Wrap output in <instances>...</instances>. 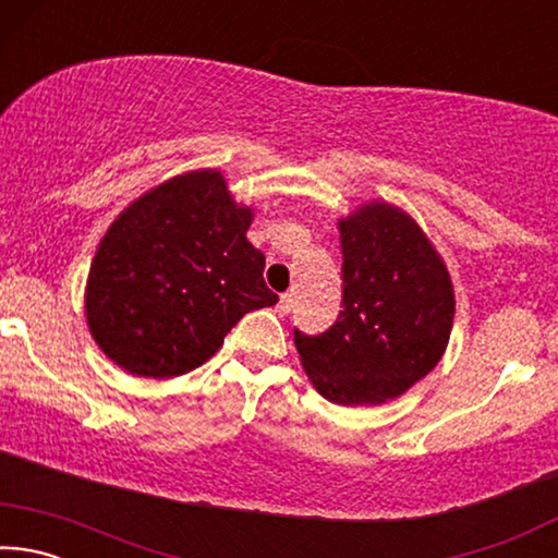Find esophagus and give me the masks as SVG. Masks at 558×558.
Wrapping results in <instances>:
<instances>
[{
	"instance_id": "34e87169",
	"label": "esophagus",
	"mask_w": 558,
	"mask_h": 558,
	"mask_svg": "<svg viewBox=\"0 0 558 558\" xmlns=\"http://www.w3.org/2000/svg\"><path fill=\"white\" fill-rule=\"evenodd\" d=\"M290 310H292V295H288L286 292V295H280V300H278V315L286 317Z\"/></svg>"
}]
</instances>
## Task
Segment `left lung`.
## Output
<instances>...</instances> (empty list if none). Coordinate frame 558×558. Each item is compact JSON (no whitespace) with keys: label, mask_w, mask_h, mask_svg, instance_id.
<instances>
[{"label":"left lung","mask_w":558,"mask_h":558,"mask_svg":"<svg viewBox=\"0 0 558 558\" xmlns=\"http://www.w3.org/2000/svg\"><path fill=\"white\" fill-rule=\"evenodd\" d=\"M342 313L327 332L300 335V364L319 396L381 405L403 396L446 354L456 290L446 260L411 214L384 199L337 219Z\"/></svg>","instance_id":"obj_1"}]
</instances>
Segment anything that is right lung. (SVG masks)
Wrapping results in <instances>:
<instances>
[{
	"label": "right lung",
	"mask_w": 558,
	"mask_h": 558,
	"mask_svg": "<svg viewBox=\"0 0 558 558\" xmlns=\"http://www.w3.org/2000/svg\"><path fill=\"white\" fill-rule=\"evenodd\" d=\"M253 209L219 169H192L137 196L93 256L83 313L122 372L172 379L211 359L251 310L278 302L245 239Z\"/></svg>",
	"instance_id": "right-lung-1"
}]
</instances>
